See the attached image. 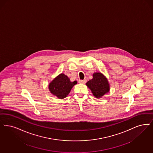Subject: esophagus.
Returning <instances> with one entry per match:
<instances>
[{
	"mask_svg": "<svg viewBox=\"0 0 153 153\" xmlns=\"http://www.w3.org/2000/svg\"><path fill=\"white\" fill-rule=\"evenodd\" d=\"M79 82V83H80V84H85L86 82V79H84V80L80 79Z\"/></svg>",
	"mask_w": 153,
	"mask_h": 153,
	"instance_id": "obj_1",
	"label": "esophagus"
}]
</instances>
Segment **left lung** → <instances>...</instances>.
Masks as SVG:
<instances>
[{"label":"left lung","mask_w":153,"mask_h":153,"mask_svg":"<svg viewBox=\"0 0 153 153\" xmlns=\"http://www.w3.org/2000/svg\"><path fill=\"white\" fill-rule=\"evenodd\" d=\"M93 79L89 80L86 84L96 98H100L109 91L110 87L108 81L100 73H94Z\"/></svg>","instance_id":"left-lung-1"}]
</instances>
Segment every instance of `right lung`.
<instances>
[{"instance_id": "1", "label": "right lung", "mask_w": 153, "mask_h": 153, "mask_svg": "<svg viewBox=\"0 0 153 153\" xmlns=\"http://www.w3.org/2000/svg\"><path fill=\"white\" fill-rule=\"evenodd\" d=\"M77 81L71 82L68 77L64 74H59L49 85V90L53 95L60 99L65 98Z\"/></svg>"}]
</instances>
